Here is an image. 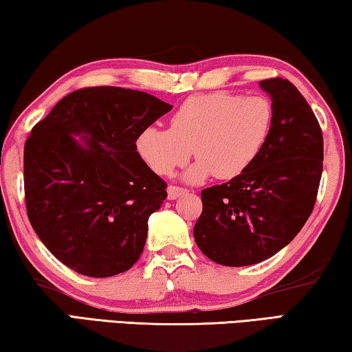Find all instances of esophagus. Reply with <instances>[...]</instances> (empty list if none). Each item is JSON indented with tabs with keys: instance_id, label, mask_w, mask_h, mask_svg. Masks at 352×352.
I'll list each match as a JSON object with an SVG mask.
<instances>
[{
	"instance_id": "1",
	"label": "esophagus",
	"mask_w": 352,
	"mask_h": 352,
	"mask_svg": "<svg viewBox=\"0 0 352 352\" xmlns=\"http://www.w3.org/2000/svg\"><path fill=\"white\" fill-rule=\"evenodd\" d=\"M184 192H186V189L180 188V186H174V184L168 188V197H169V200H175L177 197H180V195H183Z\"/></svg>"
}]
</instances>
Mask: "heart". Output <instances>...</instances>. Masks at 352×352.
<instances>
[{
  "instance_id": "b5f03b06",
  "label": "heart",
  "mask_w": 352,
  "mask_h": 352,
  "mask_svg": "<svg viewBox=\"0 0 352 352\" xmlns=\"http://www.w3.org/2000/svg\"><path fill=\"white\" fill-rule=\"evenodd\" d=\"M273 121V105L262 96L197 94L178 107L169 129L142 130L136 148L158 175L180 168L192 151L197 163L188 170L189 182H201L211 174L231 180L243 174L264 148Z\"/></svg>"
}]
</instances>
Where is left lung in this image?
<instances>
[{"label": "left lung", "mask_w": 352, "mask_h": 352, "mask_svg": "<svg viewBox=\"0 0 352 352\" xmlns=\"http://www.w3.org/2000/svg\"><path fill=\"white\" fill-rule=\"evenodd\" d=\"M275 110L272 133L250 168L201 190L194 239L206 258L228 267L276 254L311 216L323 172V135L311 105L283 77L261 80Z\"/></svg>", "instance_id": "obj_1"}]
</instances>
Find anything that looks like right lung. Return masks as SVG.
<instances>
[{
	"mask_svg": "<svg viewBox=\"0 0 352 352\" xmlns=\"http://www.w3.org/2000/svg\"><path fill=\"white\" fill-rule=\"evenodd\" d=\"M170 109L142 91L88 87L34 126L25 144L28 217L71 270L107 278L140 259L148 216L168 192L136 152V140Z\"/></svg>",
	"mask_w": 352,
	"mask_h": 352,
	"instance_id": "add662e5",
	"label": "right lung"
}]
</instances>
